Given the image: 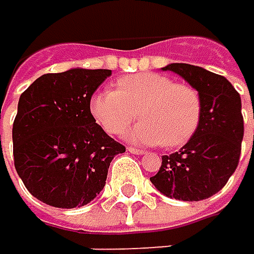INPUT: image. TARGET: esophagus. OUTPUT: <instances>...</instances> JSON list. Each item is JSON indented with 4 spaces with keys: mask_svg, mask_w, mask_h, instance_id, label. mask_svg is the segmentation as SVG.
Instances as JSON below:
<instances>
[{
    "mask_svg": "<svg viewBox=\"0 0 254 254\" xmlns=\"http://www.w3.org/2000/svg\"><path fill=\"white\" fill-rule=\"evenodd\" d=\"M127 151H128V152H131V154H136V155H143V154H145V151H143V149L133 148V146H128V148H127Z\"/></svg>",
    "mask_w": 254,
    "mask_h": 254,
    "instance_id": "esophagus-1",
    "label": "esophagus"
}]
</instances>
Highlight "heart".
Instances as JSON below:
<instances>
[{"mask_svg":"<svg viewBox=\"0 0 254 254\" xmlns=\"http://www.w3.org/2000/svg\"><path fill=\"white\" fill-rule=\"evenodd\" d=\"M89 112L105 131L121 134L137 112L142 118L127 139L139 145L175 148L196 131L202 102L199 92L158 73H133L117 80L115 89H99L89 100Z\"/></svg>","mask_w":254,"mask_h":254,"instance_id":"1","label":"heart"}]
</instances>
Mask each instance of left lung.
<instances>
[{
    "instance_id": "1",
    "label": "left lung",
    "mask_w": 254,
    "mask_h": 254,
    "mask_svg": "<svg viewBox=\"0 0 254 254\" xmlns=\"http://www.w3.org/2000/svg\"><path fill=\"white\" fill-rule=\"evenodd\" d=\"M162 70L177 73L199 92L202 112L194 134L178 152L163 155L160 171L149 180L172 199H208L225 187L240 162L241 97L225 76L202 67L174 63Z\"/></svg>"
}]
</instances>
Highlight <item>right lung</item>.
Returning <instances> with one entry per match:
<instances>
[{"label":"right lung","instance_id":"obj_1","mask_svg":"<svg viewBox=\"0 0 254 254\" xmlns=\"http://www.w3.org/2000/svg\"><path fill=\"white\" fill-rule=\"evenodd\" d=\"M111 74L79 67L48 73L20 94L13 123L14 168L43 203L67 209L89 203L103 190L114 157L126 151L89 112L94 91Z\"/></svg>","mask_w":254,"mask_h":254}]
</instances>
